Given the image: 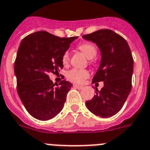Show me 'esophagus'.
<instances>
[{"instance_id":"obj_1","label":"esophagus","mask_w":150,"mask_h":150,"mask_svg":"<svg viewBox=\"0 0 150 150\" xmlns=\"http://www.w3.org/2000/svg\"><path fill=\"white\" fill-rule=\"evenodd\" d=\"M74 88H77V89H79V90H81V89H82L83 87L82 86H81V85H78V84H74Z\"/></svg>"}]
</instances>
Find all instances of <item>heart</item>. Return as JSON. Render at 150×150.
<instances>
[{
    "instance_id": "heart-1",
    "label": "heart",
    "mask_w": 150,
    "mask_h": 150,
    "mask_svg": "<svg viewBox=\"0 0 150 150\" xmlns=\"http://www.w3.org/2000/svg\"><path fill=\"white\" fill-rule=\"evenodd\" d=\"M79 49L84 53L88 59H93L96 57L97 53V48L93 44L91 43H83L79 45ZM69 53L68 51L65 52L62 57V62L64 65H67L69 62ZM66 77L69 81L77 84H81L86 79L89 77V71L86 69H72L66 73Z\"/></svg>"
}]
</instances>
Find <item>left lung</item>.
<instances>
[{
  "mask_svg": "<svg viewBox=\"0 0 150 150\" xmlns=\"http://www.w3.org/2000/svg\"><path fill=\"white\" fill-rule=\"evenodd\" d=\"M95 43L101 61L92 82L103 81L104 86L86 106L96 115L108 118L120 111L131 91L134 59L125 39L109 29H100L83 35Z\"/></svg>",
  "mask_w": 150,
  "mask_h": 150,
  "instance_id": "obj_1",
  "label": "left lung"
}]
</instances>
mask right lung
<instances>
[{
    "label": "right lung",
    "instance_id": "1",
    "mask_svg": "<svg viewBox=\"0 0 150 150\" xmlns=\"http://www.w3.org/2000/svg\"><path fill=\"white\" fill-rule=\"evenodd\" d=\"M77 38H59L39 31L21 41L14 64L17 92L34 118L49 120L64 106L72 84L64 80L55 86L48 75L63 68L62 55Z\"/></svg>",
    "mask_w": 150,
    "mask_h": 150
}]
</instances>
